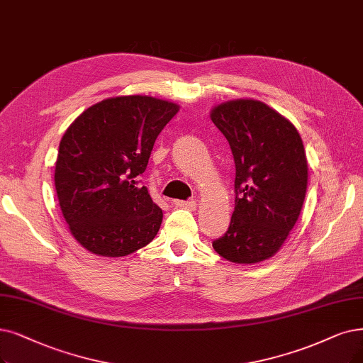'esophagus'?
<instances>
[{
	"label": "esophagus",
	"instance_id": "obj_1",
	"mask_svg": "<svg viewBox=\"0 0 363 363\" xmlns=\"http://www.w3.org/2000/svg\"><path fill=\"white\" fill-rule=\"evenodd\" d=\"M174 204L182 208H187V210H195L196 208V201L191 199V201H174Z\"/></svg>",
	"mask_w": 363,
	"mask_h": 363
}]
</instances>
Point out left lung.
I'll return each mask as SVG.
<instances>
[{
	"mask_svg": "<svg viewBox=\"0 0 363 363\" xmlns=\"http://www.w3.org/2000/svg\"><path fill=\"white\" fill-rule=\"evenodd\" d=\"M211 121L235 162V208L213 249L234 264H257L280 250L298 220L308 165L296 128L256 99L228 101Z\"/></svg>",
	"mask_w": 363,
	"mask_h": 363,
	"instance_id": "left-lung-1",
	"label": "left lung"
}]
</instances>
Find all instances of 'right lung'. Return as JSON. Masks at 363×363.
Instances as JSON below:
<instances>
[{
	"mask_svg": "<svg viewBox=\"0 0 363 363\" xmlns=\"http://www.w3.org/2000/svg\"><path fill=\"white\" fill-rule=\"evenodd\" d=\"M177 111L153 96H116L84 110L65 131L55 187L71 234L86 250L119 257L156 237L162 210L138 179Z\"/></svg>",
	"mask_w": 363,
	"mask_h": 363,
	"instance_id": "obj_1",
	"label": "right lung"
}]
</instances>
